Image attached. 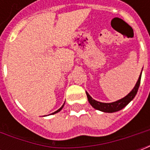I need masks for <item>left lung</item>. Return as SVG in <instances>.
<instances>
[{"label":"left lung","instance_id":"left-lung-1","mask_svg":"<svg viewBox=\"0 0 150 150\" xmlns=\"http://www.w3.org/2000/svg\"><path fill=\"white\" fill-rule=\"evenodd\" d=\"M142 73V71L141 72V75L139 76L138 80L136 83V85L134 86V88H132V91H130L126 96H125L122 99H120L119 100H116L115 102H112V103H102V102H100V101L94 100L90 95L88 94V92L86 91V94H87V96H88V102L90 103V104H91L92 107L94 108L95 109L101 111V112H104L112 113L121 110L122 108H124L125 106H127L133 100V98L135 97V96L137 95V92L138 91L139 86H140V83H141Z\"/></svg>","mask_w":150,"mask_h":150}]
</instances>
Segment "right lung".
Returning <instances> with one entry per match:
<instances>
[{"instance_id":"obj_1","label":"right lung","mask_w":150,"mask_h":150,"mask_svg":"<svg viewBox=\"0 0 150 150\" xmlns=\"http://www.w3.org/2000/svg\"><path fill=\"white\" fill-rule=\"evenodd\" d=\"M64 104H65V103H64ZM64 104H62V107H61V108H60L59 109H58V110H57V111H55L54 112L51 113V114H55V113H57V112H60V111H61V110H62V108H63V106H64Z\"/></svg>"}]
</instances>
